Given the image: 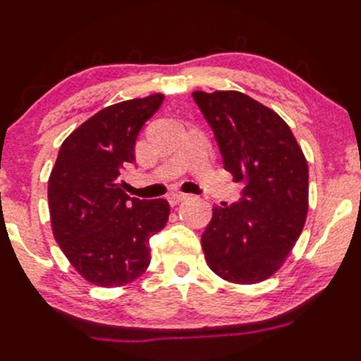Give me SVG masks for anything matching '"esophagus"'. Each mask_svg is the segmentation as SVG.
<instances>
[{
	"label": "esophagus",
	"instance_id": "obj_1",
	"mask_svg": "<svg viewBox=\"0 0 361 361\" xmlns=\"http://www.w3.org/2000/svg\"><path fill=\"white\" fill-rule=\"evenodd\" d=\"M167 199H169V202H171V206H177V204H179V202L184 201V199H188V194L172 192V194H169Z\"/></svg>",
	"mask_w": 361,
	"mask_h": 361
}]
</instances>
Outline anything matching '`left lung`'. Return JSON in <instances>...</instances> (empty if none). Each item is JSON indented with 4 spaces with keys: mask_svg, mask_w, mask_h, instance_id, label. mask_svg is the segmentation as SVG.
<instances>
[{
    "mask_svg": "<svg viewBox=\"0 0 361 361\" xmlns=\"http://www.w3.org/2000/svg\"><path fill=\"white\" fill-rule=\"evenodd\" d=\"M224 169L245 185L238 202L213 207L201 236L209 269L233 283H257L281 269L302 233L309 169L274 109L238 91H194Z\"/></svg>",
    "mask_w": 361,
    "mask_h": 361,
    "instance_id": "1",
    "label": "left lung"
}]
</instances>
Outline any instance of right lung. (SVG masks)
<instances>
[{"label": "right lung", "instance_id": "add662e5", "mask_svg": "<svg viewBox=\"0 0 361 361\" xmlns=\"http://www.w3.org/2000/svg\"><path fill=\"white\" fill-rule=\"evenodd\" d=\"M164 94L97 111L63 140L49 177L54 238L78 272L99 287H120L150 265L148 241L167 224L165 199L130 197L120 180L135 164V142Z\"/></svg>", "mask_w": 361, "mask_h": 361}]
</instances>
